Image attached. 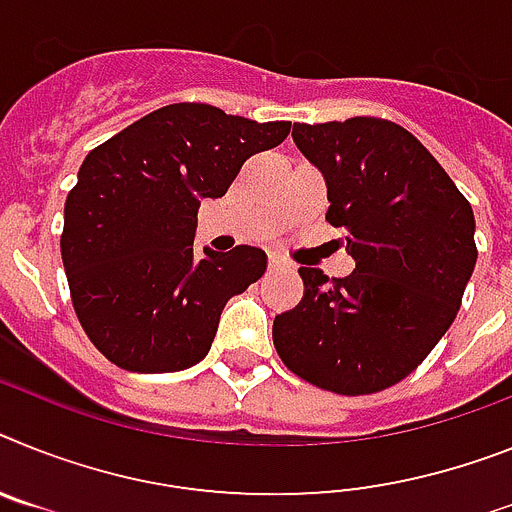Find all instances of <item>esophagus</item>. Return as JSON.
Instances as JSON below:
<instances>
[{"mask_svg":"<svg viewBox=\"0 0 512 512\" xmlns=\"http://www.w3.org/2000/svg\"><path fill=\"white\" fill-rule=\"evenodd\" d=\"M268 268H270V270L286 268V260H283L281 255H268Z\"/></svg>","mask_w":512,"mask_h":512,"instance_id":"34e87169","label":"esophagus"}]
</instances>
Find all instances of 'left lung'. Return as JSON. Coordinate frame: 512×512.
Returning <instances> with one entry per match:
<instances>
[{"label":"left lung","mask_w":512,"mask_h":512,"mask_svg":"<svg viewBox=\"0 0 512 512\" xmlns=\"http://www.w3.org/2000/svg\"><path fill=\"white\" fill-rule=\"evenodd\" d=\"M328 187L354 273L299 268L302 302L273 322L283 364L322 390L377 393L411 375L453 325L474 273V210L435 156L388 119L294 124Z\"/></svg>","instance_id":"left-lung-1"}]
</instances>
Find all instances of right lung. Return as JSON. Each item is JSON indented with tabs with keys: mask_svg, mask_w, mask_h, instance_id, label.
Masks as SVG:
<instances>
[{
	"mask_svg": "<svg viewBox=\"0 0 512 512\" xmlns=\"http://www.w3.org/2000/svg\"><path fill=\"white\" fill-rule=\"evenodd\" d=\"M289 130L171 103L85 156L64 203L62 263L77 320L109 362L143 375L203 362L226 302L263 278L268 255L239 244L197 257V208Z\"/></svg>",
	"mask_w": 512,
	"mask_h": 512,
	"instance_id": "right-lung-1",
	"label": "right lung"
}]
</instances>
